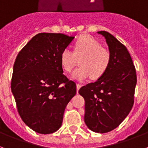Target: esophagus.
<instances>
[{
	"label": "esophagus",
	"instance_id": "esophagus-1",
	"mask_svg": "<svg viewBox=\"0 0 148 148\" xmlns=\"http://www.w3.org/2000/svg\"><path fill=\"white\" fill-rule=\"evenodd\" d=\"M76 86H77V92H78V90H79V89H80V88L81 87V85L79 84H77Z\"/></svg>",
	"mask_w": 148,
	"mask_h": 148
}]
</instances>
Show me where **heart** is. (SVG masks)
<instances>
[{"instance_id": "obj_1", "label": "heart", "mask_w": 148, "mask_h": 148, "mask_svg": "<svg viewBox=\"0 0 148 148\" xmlns=\"http://www.w3.org/2000/svg\"><path fill=\"white\" fill-rule=\"evenodd\" d=\"M74 48V53L66 48L60 56L61 65L68 73L71 72L77 64L76 58H80V66L72 74L73 79L81 81L90 76L95 80L101 77L108 70L110 62V51L101 47L96 39L89 35L82 36L77 40Z\"/></svg>"}]
</instances>
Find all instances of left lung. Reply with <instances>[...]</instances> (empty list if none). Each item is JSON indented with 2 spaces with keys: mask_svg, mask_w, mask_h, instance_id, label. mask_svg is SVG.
<instances>
[{
  "mask_svg": "<svg viewBox=\"0 0 148 148\" xmlns=\"http://www.w3.org/2000/svg\"><path fill=\"white\" fill-rule=\"evenodd\" d=\"M98 34L106 40L110 64L101 77L80 88L79 93L85 100L86 125L95 132L105 133L116 129L130 114L137 77L126 47L108 32Z\"/></svg>",
  "mask_w": 148,
  "mask_h": 148,
  "instance_id": "obj_1",
  "label": "left lung"
}]
</instances>
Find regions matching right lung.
<instances>
[{"label": "right lung", "mask_w": 148, "mask_h": 148, "mask_svg": "<svg viewBox=\"0 0 148 148\" xmlns=\"http://www.w3.org/2000/svg\"><path fill=\"white\" fill-rule=\"evenodd\" d=\"M63 34L40 33L18 53L11 90L23 122L40 134H50L62 126L76 84L63 74L60 56L74 40Z\"/></svg>", "instance_id": "right-lung-1"}]
</instances>
